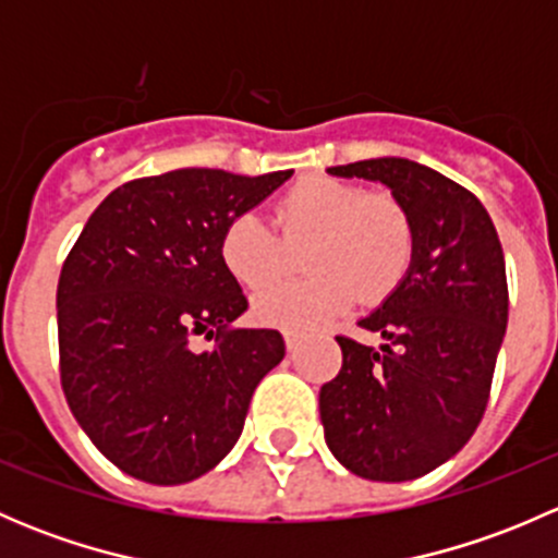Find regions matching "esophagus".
<instances>
[{
  "mask_svg": "<svg viewBox=\"0 0 558 558\" xmlns=\"http://www.w3.org/2000/svg\"><path fill=\"white\" fill-rule=\"evenodd\" d=\"M283 340H286V351H289V353H294L296 348H300V337H296V335H291V331H286V335H283Z\"/></svg>",
  "mask_w": 558,
  "mask_h": 558,
  "instance_id": "1",
  "label": "esophagus"
}]
</instances>
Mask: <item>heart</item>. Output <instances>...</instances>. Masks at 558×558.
Wrapping results in <instances>:
<instances>
[{
    "label": "heart",
    "instance_id": "b5f03b06",
    "mask_svg": "<svg viewBox=\"0 0 558 558\" xmlns=\"http://www.w3.org/2000/svg\"><path fill=\"white\" fill-rule=\"evenodd\" d=\"M280 238L256 213H240L223 227L218 256L245 289H263L293 268V253L306 251L313 276L256 294L253 315L286 331H307L345 313L356 300H388L415 253V232L402 202L367 194L348 180L311 174L275 202Z\"/></svg>",
    "mask_w": 558,
    "mask_h": 558
}]
</instances>
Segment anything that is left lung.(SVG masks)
Instances as JSON below:
<instances>
[{
	"instance_id": "left-lung-1",
	"label": "left lung",
	"mask_w": 558,
	"mask_h": 558,
	"mask_svg": "<svg viewBox=\"0 0 558 558\" xmlns=\"http://www.w3.org/2000/svg\"><path fill=\"white\" fill-rule=\"evenodd\" d=\"M326 172L384 183L415 232L410 272L359 320L380 348L337 337L342 369L318 397L326 446L359 477L415 481L459 453L486 410L508 326L502 245L481 199L418 161Z\"/></svg>"
}]
</instances>
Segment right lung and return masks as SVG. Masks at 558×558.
<instances>
[{"instance_id": "obj_1", "label": "right lung", "mask_w": 558, "mask_h": 558, "mask_svg": "<svg viewBox=\"0 0 558 558\" xmlns=\"http://www.w3.org/2000/svg\"><path fill=\"white\" fill-rule=\"evenodd\" d=\"M294 170L247 178L185 167L105 196L61 267V386L81 429L118 470L156 486L205 475L243 435L280 331L232 329L247 311L218 240ZM217 345L194 352L190 337Z\"/></svg>"}]
</instances>
